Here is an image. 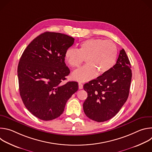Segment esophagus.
<instances>
[{"label":"esophagus","mask_w":152,"mask_h":152,"mask_svg":"<svg viewBox=\"0 0 152 152\" xmlns=\"http://www.w3.org/2000/svg\"><path fill=\"white\" fill-rule=\"evenodd\" d=\"M79 88L80 90L83 88V84L81 82H79Z\"/></svg>","instance_id":"esophagus-1"}]
</instances>
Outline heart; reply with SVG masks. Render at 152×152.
<instances>
[{"mask_svg": "<svg viewBox=\"0 0 152 152\" xmlns=\"http://www.w3.org/2000/svg\"><path fill=\"white\" fill-rule=\"evenodd\" d=\"M117 48L111 40L91 38L82 42L78 50L69 48L65 53V59L72 68H77L86 59L87 64L75 71L74 79L85 82L94 78L97 72L102 75L109 72L116 62Z\"/></svg>", "mask_w": 152, "mask_h": 152, "instance_id": "b5f03b06", "label": "heart"}]
</instances>
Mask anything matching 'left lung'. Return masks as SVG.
Listing matches in <instances>:
<instances>
[{
  "mask_svg": "<svg viewBox=\"0 0 152 152\" xmlns=\"http://www.w3.org/2000/svg\"><path fill=\"white\" fill-rule=\"evenodd\" d=\"M131 63L123 49L114 66L106 73L86 83L88 97L83 104L89 118L103 122L112 118L126 102L132 79Z\"/></svg>",
  "mask_w": 152,
  "mask_h": 152,
  "instance_id": "1",
  "label": "left lung"
}]
</instances>
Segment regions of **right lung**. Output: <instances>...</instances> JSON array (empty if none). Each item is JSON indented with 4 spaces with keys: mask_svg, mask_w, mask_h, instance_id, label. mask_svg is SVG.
Returning <instances> with one entry per match:
<instances>
[{
    "mask_svg": "<svg viewBox=\"0 0 152 152\" xmlns=\"http://www.w3.org/2000/svg\"><path fill=\"white\" fill-rule=\"evenodd\" d=\"M75 39L58 32L41 34L27 46L18 65L20 94L28 109L45 121L59 117L78 90L77 82L62 81L70 73L65 53Z\"/></svg>",
    "mask_w": 152,
    "mask_h": 152,
    "instance_id": "obj_1",
    "label": "right lung"
}]
</instances>
